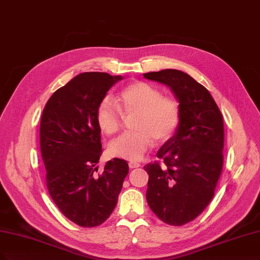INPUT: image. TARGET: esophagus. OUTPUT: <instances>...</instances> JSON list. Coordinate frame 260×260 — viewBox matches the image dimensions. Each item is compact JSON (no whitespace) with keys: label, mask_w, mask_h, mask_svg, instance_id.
I'll return each instance as SVG.
<instances>
[{"label":"esophagus","mask_w":260,"mask_h":260,"mask_svg":"<svg viewBox=\"0 0 260 260\" xmlns=\"http://www.w3.org/2000/svg\"><path fill=\"white\" fill-rule=\"evenodd\" d=\"M141 165L139 162H136V161H130L129 162V168L130 169H136V168H140Z\"/></svg>","instance_id":"34e87169"}]
</instances>
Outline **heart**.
Here are the masks:
<instances>
[{
  "instance_id": "heart-1",
  "label": "heart",
  "mask_w": 260,
  "mask_h": 260,
  "mask_svg": "<svg viewBox=\"0 0 260 260\" xmlns=\"http://www.w3.org/2000/svg\"><path fill=\"white\" fill-rule=\"evenodd\" d=\"M136 114L132 120L133 132L122 134L110 144L114 157L138 161L156 143H162L177 128L180 107L171 98L162 96L158 88L145 82L133 83L119 93L114 101L105 96L98 105L95 119L100 130L107 136L120 128L121 115Z\"/></svg>"
}]
</instances>
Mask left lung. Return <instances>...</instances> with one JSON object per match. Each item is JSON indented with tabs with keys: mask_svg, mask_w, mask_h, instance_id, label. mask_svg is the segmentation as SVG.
<instances>
[{
	"mask_svg": "<svg viewBox=\"0 0 260 260\" xmlns=\"http://www.w3.org/2000/svg\"><path fill=\"white\" fill-rule=\"evenodd\" d=\"M143 75L169 87L180 103L177 128L157 153L165 166L154 162L144 169L150 210L164 222L182 226L199 216L214 197L223 162L222 116L208 89L182 71Z\"/></svg>",
	"mask_w": 260,
	"mask_h": 260,
	"instance_id": "obj_1",
	"label": "left lung"
}]
</instances>
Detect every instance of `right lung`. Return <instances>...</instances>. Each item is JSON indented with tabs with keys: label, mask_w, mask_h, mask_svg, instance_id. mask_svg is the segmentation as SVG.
Here are the masks:
<instances>
[{
	"label": "right lung",
	"mask_w": 260,
	"mask_h": 260,
	"mask_svg": "<svg viewBox=\"0 0 260 260\" xmlns=\"http://www.w3.org/2000/svg\"><path fill=\"white\" fill-rule=\"evenodd\" d=\"M101 72L76 75L49 98L40 128L42 158L49 194L63 215L82 227L101 225L117 204L126 160L107 161L101 174V130L95 113L107 91L119 80Z\"/></svg>",
	"instance_id": "obj_1"
}]
</instances>
